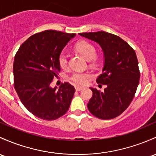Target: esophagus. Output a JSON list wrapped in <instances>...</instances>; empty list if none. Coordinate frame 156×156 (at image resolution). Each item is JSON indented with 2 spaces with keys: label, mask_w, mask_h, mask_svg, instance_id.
<instances>
[{
  "label": "esophagus",
  "mask_w": 156,
  "mask_h": 156,
  "mask_svg": "<svg viewBox=\"0 0 156 156\" xmlns=\"http://www.w3.org/2000/svg\"><path fill=\"white\" fill-rule=\"evenodd\" d=\"M75 90H76V91H81V90H82L83 89V87H79V86H75Z\"/></svg>",
  "instance_id": "esophagus-1"
}]
</instances>
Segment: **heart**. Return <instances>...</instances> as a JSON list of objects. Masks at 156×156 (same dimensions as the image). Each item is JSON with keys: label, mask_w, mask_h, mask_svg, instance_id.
Instances as JSON below:
<instances>
[{"label": "heart", "mask_w": 156, "mask_h": 156, "mask_svg": "<svg viewBox=\"0 0 156 156\" xmlns=\"http://www.w3.org/2000/svg\"><path fill=\"white\" fill-rule=\"evenodd\" d=\"M75 49L78 51L80 54H81L87 60L92 59V63L95 62V54H96V49L95 47L91 43L82 41L78 43L75 46ZM58 63L62 69H66L68 66V55L66 52H62L59 55ZM91 77V74L89 73H82V72H75L70 77L72 80L76 84L83 85L88 81L89 78Z\"/></svg>", "instance_id": "heart-1"}]
</instances>
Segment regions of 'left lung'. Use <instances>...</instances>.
I'll list each match as a JSON object with an SVG mask.
<instances>
[{"mask_svg": "<svg viewBox=\"0 0 156 156\" xmlns=\"http://www.w3.org/2000/svg\"><path fill=\"white\" fill-rule=\"evenodd\" d=\"M98 43L104 55V64L97 83L107 85L104 92L90 87L92 96L87 107L100 119H112L129 107L139 83L136 52L121 37L104 31L79 33Z\"/></svg>", "mask_w": 156, "mask_h": 156, "instance_id": "1", "label": "left lung"}]
</instances>
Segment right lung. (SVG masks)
Returning <instances> with one entry per match:
<instances>
[{"mask_svg": "<svg viewBox=\"0 0 156 156\" xmlns=\"http://www.w3.org/2000/svg\"><path fill=\"white\" fill-rule=\"evenodd\" d=\"M75 34L46 30L29 37L22 44L13 64L14 87L20 101L36 117L55 120L67 112L75 93L68 82L52 88L61 66L59 55Z\"/></svg>", "mask_w": 156, "mask_h": 156, "instance_id": "add662e5", "label": "right lung"}]
</instances>
